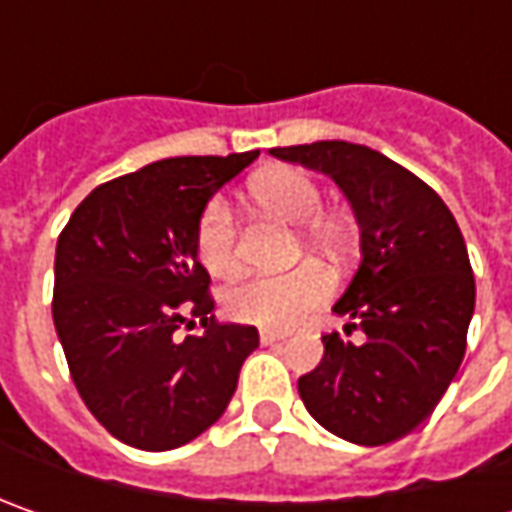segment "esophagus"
<instances>
[{
  "label": "esophagus",
  "mask_w": 512,
  "mask_h": 512,
  "mask_svg": "<svg viewBox=\"0 0 512 512\" xmlns=\"http://www.w3.org/2000/svg\"><path fill=\"white\" fill-rule=\"evenodd\" d=\"M259 339H262V344H276V342H285L287 333H282V330H262V333H259Z\"/></svg>",
  "instance_id": "esophagus-1"
}]
</instances>
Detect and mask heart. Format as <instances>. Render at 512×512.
<instances>
[{"mask_svg": "<svg viewBox=\"0 0 512 512\" xmlns=\"http://www.w3.org/2000/svg\"><path fill=\"white\" fill-rule=\"evenodd\" d=\"M253 202L285 219L290 225H305V242L325 253H339L344 247V230L330 219H316L325 205L319 182L299 168H273L250 182ZM196 256L210 276L230 279L239 273V230L236 216L222 196L207 199L199 210L193 230ZM333 282L319 265H302L276 276H250L227 293V313L259 327H287L305 322L319 305H325Z\"/></svg>", "mask_w": 512, "mask_h": 512, "instance_id": "heart-1", "label": "heart"}]
</instances>
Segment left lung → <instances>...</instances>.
<instances>
[{
  "mask_svg": "<svg viewBox=\"0 0 512 512\" xmlns=\"http://www.w3.org/2000/svg\"><path fill=\"white\" fill-rule=\"evenodd\" d=\"M270 153L327 173L362 233V265L333 305L362 342L322 336L299 396L344 442H396L436 410L464 359L476 282L462 230L433 187L379 150L333 139Z\"/></svg>",
  "mask_w": 512,
  "mask_h": 512,
  "instance_id": "left-lung-1",
  "label": "left lung"
}]
</instances>
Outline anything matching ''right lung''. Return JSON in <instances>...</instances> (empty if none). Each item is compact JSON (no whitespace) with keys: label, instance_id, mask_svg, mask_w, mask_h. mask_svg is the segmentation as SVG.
<instances>
[{"label":"right lung","instance_id":"right-lung-1","mask_svg":"<svg viewBox=\"0 0 512 512\" xmlns=\"http://www.w3.org/2000/svg\"><path fill=\"white\" fill-rule=\"evenodd\" d=\"M256 156L145 165L90 190L59 233L56 336L82 402L119 442L159 453L205 433L259 347L256 327L210 316V276L193 245L199 210ZM187 315L202 334L178 336Z\"/></svg>","mask_w":512,"mask_h":512}]
</instances>
